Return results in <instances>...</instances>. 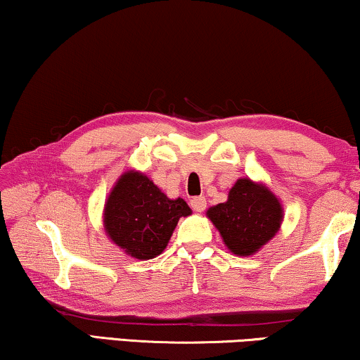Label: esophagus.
I'll use <instances>...</instances> for the list:
<instances>
[{
	"instance_id": "obj_1",
	"label": "esophagus",
	"mask_w": 360,
	"mask_h": 360,
	"mask_svg": "<svg viewBox=\"0 0 360 360\" xmlns=\"http://www.w3.org/2000/svg\"><path fill=\"white\" fill-rule=\"evenodd\" d=\"M191 207H192V210H195V212H204L207 207V202L204 197H194V199H191Z\"/></svg>"
}]
</instances>
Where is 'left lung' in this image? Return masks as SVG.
I'll list each match as a JSON object with an SVG mask.
<instances>
[{
	"mask_svg": "<svg viewBox=\"0 0 360 360\" xmlns=\"http://www.w3.org/2000/svg\"><path fill=\"white\" fill-rule=\"evenodd\" d=\"M225 246L236 256H252L267 245L283 221L279 197L262 182L240 178L229 199L207 210Z\"/></svg>",
	"mask_w": 360,
	"mask_h": 360,
	"instance_id": "1",
	"label": "left lung"
}]
</instances>
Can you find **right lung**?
I'll list each match as a JSON object with an SVG mask.
<instances>
[{"label":"right lung","instance_id":"1","mask_svg":"<svg viewBox=\"0 0 360 360\" xmlns=\"http://www.w3.org/2000/svg\"><path fill=\"white\" fill-rule=\"evenodd\" d=\"M191 214L184 199H169L148 176L129 169L105 199L103 225L109 240L125 255L146 261L166 250L181 217Z\"/></svg>","mask_w":360,"mask_h":360}]
</instances>
